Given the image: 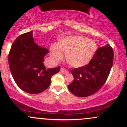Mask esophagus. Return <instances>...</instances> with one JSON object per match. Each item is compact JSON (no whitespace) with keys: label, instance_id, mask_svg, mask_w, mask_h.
I'll list each match as a JSON object with an SVG mask.
<instances>
[{"label":"esophagus","instance_id":"1","mask_svg":"<svg viewBox=\"0 0 127 127\" xmlns=\"http://www.w3.org/2000/svg\"><path fill=\"white\" fill-rule=\"evenodd\" d=\"M60 72L63 73V74H65V75H67V74L68 73V71L67 70L65 69V68H63V67H62L60 68Z\"/></svg>","mask_w":127,"mask_h":127}]
</instances>
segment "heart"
<instances>
[{"mask_svg":"<svg viewBox=\"0 0 127 127\" xmlns=\"http://www.w3.org/2000/svg\"><path fill=\"white\" fill-rule=\"evenodd\" d=\"M97 49L94 40L83 36H68L63 39L59 43L51 45L52 60L59 62L67 54V60L74 67H81L88 64Z\"/></svg>","mask_w":127,"mask_h":127,"instance_id":"b5f03b06","label":"heart"}]
</instances>
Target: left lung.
Masks as SVG:
<instances>
[{
    "label": "left lung",
    "mask_w": 127,
    "mask_h": 127,
    "mask_svg": "<svg viewBox=\"0 0 127 127\" xmlns=\"http://www.w3.org/2000/svg\"><path fill=\"white\" fill-rule=\"evenodd\" d=\"M113 62V51L110 45L96 51L90 63L72 70L74 80L68 88L74 95L85 97L95 94L108 78Z\"/></svg>",
    "instance_id": "left-lung-1"
}]
</instances>
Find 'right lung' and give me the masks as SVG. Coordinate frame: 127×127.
Here are the masks:
<instances>
[{"instance_id":"add662e5","label":"right lung","mask_w":127,"mask_h":127,"mask_svg":"<svg viewBox=\"0 0 127 127\" xmlns=\"http://www.w3.org/2000/svg\"><path fill=\"white\" fill-rule=\"evenodd\" d=\"M49 51L39 46L33 38V31L20 35L12 43L8 56L10 70L14 81L23 91L39 94L48 88L52 76L60 66L45 68V56Z\"/></svg>"}]
</instances>
